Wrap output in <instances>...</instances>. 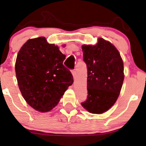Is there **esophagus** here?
Returning <instances> with one entry per match:
<instances>
[{"instance_id":"34e87169","label":"esophagus","mask_w":146,"mask_h":146,"mask_svg":"<svg viewBox=\"0 0 146 146\" xmlns=\"http://www.w3.org/2000/svg\"><path fill=\"white\" fill-rule=\"evenodd\" d=\"M71 73H72V75H73V77H75V75H76V71H75V69H73L71 70Z\"/></svg>"}]
</instances>
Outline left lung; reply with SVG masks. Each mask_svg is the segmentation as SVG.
I'll list each match as a JSON object with an SVG mask.
<instances>
[{"mask_svg":"<svg viewBox=\"0 0 146 146\" xmlns=\"http://www.w3.org/2000/svg\"><path fill=\"white\" fill-rule=\"evenodd\" d=\"M87 69V98L81 106L91 113H102L119 97L123 81V63L117 48L100 38L96 45L82 46Z\"/></svg>","mask_w":146,"mask_h":146,"instance_id":"1","label":"left lung"}]
</instances>
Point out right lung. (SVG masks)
<instances>
[{
    "label": "right lung",
    "mask_w": 146,
    "mask_h": 146,
    "mask_svg": "<svg viewBox=\"0 0 146 146\" xmlns=\"http://www.w3.org/2000/svg\"><path fill=\"white\" fill-rule=\"evenodd\" d=\"M65 59L59 47L44 37L29 40L19 50L15 64L19 87L35 110H51L73 84V75L63 64Z\"/></svg>",
    "instance_id": "1"
}]
</instances>
